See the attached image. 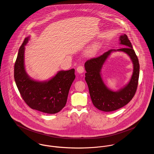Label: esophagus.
<instances>
[{
    "instance_id": "obj_1",
    "label": "esophagus",
    "mask_w": 154,
    "mask_h": 154,
    "mask_svg": "<svg viewBox=\"0 0 154 154\" xmlns=\"http://www.w3.org/2000/svg\"><path fill=\"white\" fill-rule=\"evenodd\" d=\"M84 70H85L84 67L82 66H79L77 67V69H76V71H77V72L79 73H84Z\"/></svg>"
}]
</instances>
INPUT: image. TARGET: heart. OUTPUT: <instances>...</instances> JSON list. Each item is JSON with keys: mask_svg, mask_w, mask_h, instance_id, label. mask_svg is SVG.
I'll return each mask as SVG.
<instances>
[{"mask_svg": "<svg viewBox=\"0 0 154 154\" xmlns=\"http://www.w3.org/2000/svg\"><path fill=\"white\" fill-rule=\"evenodd\" d=\"M94 51H95V49H94V48H91V49H89L88 51V54H92L94 52Z\"/></svg>", "mask_w": 154, "mask_h": 154, "instance_id": "heart-1", "label": "heart"}]
</instances>
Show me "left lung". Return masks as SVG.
<instances>
[{
    "label": "left lung",
    "instance_id": "1",
    "mask_svg": "<svg viewBox=\"0 0 154 154\" xmlns=\"http://www.w3.org/2000/svg\"><path fill=\"white\" fill-rule=\"evenodd\" d=\"M120 44L123 48L111 49L103 55L87 60L85 63V81L88 84L90 97L94 106L98 110L109 112L118 110L133 98L136 91L139 76V63L138 58L133 49L132 44L126 34L119 38ZM122 51L126 53L132 60L134 70L130 82L123 88L113 91L104 84L101 77V69L112 52Z\"/></svg>",
    "mask_w": 154,
    "mask_h": 154
}]
</instances>
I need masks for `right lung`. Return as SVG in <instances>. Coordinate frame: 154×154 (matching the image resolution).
<instances>
[{"label": "right lung", "mask_w": 154, "mask_h": 154, "mask_svg": "<svg viewBox=\"0 0 154 154\" xmlns=\"http://www.w3.org/2000/svg\"><path fill=\"white\" fill-rule=\"evenodd\" d=\"M29 37L20 47L14 66V79L25 103L32 109L47 113L59 112L66 105L69 91L75 78V69L60 70L50 79L38 81L31 78L24 65L25 45Z\"/></svg>", "instance_id": "add662e5"}]
</instances>
